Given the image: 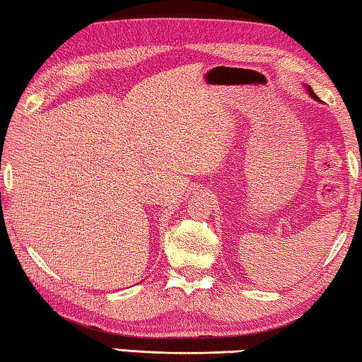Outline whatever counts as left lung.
Instances as JSON below:
<instances>
[{
    "mask_svg": "<svg viewBox=\"0 0 362 362\" xmlns=\"http://www.w3.org/2000/svg\"><path fill=\"white\" fill-rule=\"evenodd\" d=\"M306 93H308V94H310V98H313V99H315V100H317V103H321V99H319V98L316 96V94H315V91H313V90H311V86H306Z\"/></svg>",
    "mask_w": 362,
    "mask_h": 362,
    "instance_id": "obj_1",
    "label": "left lung"
}]
</instances>
